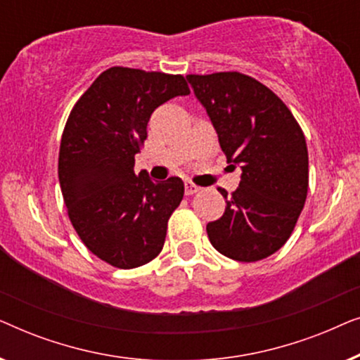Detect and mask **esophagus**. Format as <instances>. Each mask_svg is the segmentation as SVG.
I'll return each mask as SVG.
<instances>
[{"label":"esophagus","instance_id":"esophagus-1","mask_svg":"<svg viewBox=\"0 0 360 360\" xmlns=\"http://www.w3.org/2000/svg\"><path fill=\"white\" fill-rule=\"evenodd\" d=\"M198 190H200V186L191 184V181H185V193L186 195H195Z\"/></svg>","mask_w":360,"mask_h":360}]
</instances>
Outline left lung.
Wrapping results in <instances>:
<instances>
[{
  "label": "left lung",
  "mask_w": 360,
  "mask_h": 360,
  "mask_svg": "<svg viewBox=\"0 0 360 360\" xmlns=\"http://www.w3.org/2000/svg\"><path fill=\"white\" fill-rule=\"evenodd\" d=\"M206 108L228 162L243 169L224 214L206 226L210 243L239 262L262 260L292 236L308 193V149L287 105L240 72L186 75Z\"/></svg>",
  "instance_id": "left-lung-1"
}]
</instances>
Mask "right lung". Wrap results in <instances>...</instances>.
<instances>
[{"instance_id":"obj_1","label":"right lung","mask_w":360,"mask_h":360,"mask_svg":"<svg viewBox=\"0 0 360 360\" xmlns=\"http://www.w3.org/2000/svg\"><path fill=\"white\" fill-rule=\"evenodd\" d=\"M188 93L181 75L111 67L72 108L58 152L63 201L82 243L112 267H141L164 248L184 181L136 175L134 155L155 108Z\"/></svg>"}]
</instances>
